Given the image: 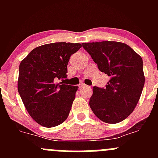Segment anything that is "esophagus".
Wrapping results in <instances>:
<instances>
[{"label": "esophagus", "instance_id": "esophagus-1", "mask_svg": "<svg viewBox=\"0 0 158 158\" xmlns=\"http://www.w3.org/2000/svg\"><path fill=\"white\" fill-rule=\"evenodd\" d=\"M85 85H85L84 83H80L79 85V88H81V87H84V86H85Z\"/></svg>", "mask_w": 158, "mask_h": 158}]
</instances>
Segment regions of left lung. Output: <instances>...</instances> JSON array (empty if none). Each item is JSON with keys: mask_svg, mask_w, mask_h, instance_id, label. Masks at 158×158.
Masks as SVG:
<instances>
[{"mask_svg": "<svg viewBox=\"0 0 158 158\" xmlns=\"http://www.w3.org/2000/svg\"><path fill=\"white\" fill-rule=\"evenodd\" d=\"M82 47L98 69L110 76L106 88L93 87L91 109L106 123L125 120L135 110L144 85L141 56L127 44L115 41L83 43Z\"/></svg>", "mask_w": 158, "mask_h": 158, "instance_id": "8db88e82", "label": "left lung"}]
</instances>
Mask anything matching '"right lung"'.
Segmentation results:
<instances>
[{"label": "right lung", "mask_w": 158, "mask_h": 158, "mask_svg": "<svg viewBox=\"0 0 158 158\" xmlns=\"http://www.w3.org/2000/svg\"><path fill=\"white\" fill-rule=\"evenodd\" d=\"M81 44L53 43L33 49L19 67L17 89L32 118L42 126L52 128L66 121L78 86L65 85L71 55Z\"/></svg>", "instance_id": "add662e5"}]
</instances>
